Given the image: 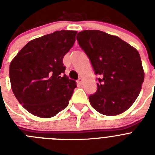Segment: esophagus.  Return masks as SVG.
I'll return each instance as SVG.
<instances>
[{
	"mask_svg": "<svg viewBox=\"0 0 155 155\" xmlns=\"http://www.w3.org/2000/svg\"><path fill=\"white\" fill-rule=\"evenodd\" d=\"M77 83H78V85H82V84H83V81H82V78H79L78 80L77 81Z\"/></svg>",
	"mask_w": 155,
	"mask_h": 155,
	"instance_id": "1",
	"label": "esophagus"
}]
</instances>
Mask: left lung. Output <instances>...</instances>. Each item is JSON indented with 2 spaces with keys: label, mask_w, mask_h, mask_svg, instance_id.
Wrapping results in <instances>:
<instances>
[{
  "label": "left lung",
  "mask_w": 155,
  "mask_h": 155,
  "mask_svg": "<svg viewBox=\"0 0 155 155\" xmlns=\"http://www.w3.org/2000/svg\"><path fill=\"white\" fill-rule=\"evenodd\" d=\"M76 38L100 76L96 92L88 98L91 106L105 116L125 112L139 95L144 79L138 51L118 36L99 30L80 31Z\"/></svg>",
  "instance_id": "left-lung-1"
}]
</instances>
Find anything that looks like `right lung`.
Returning <instances> with one entry per match:
<instances>
[{
  "instance_id": "right-lung-1",
  "label": "right lung",
  "mask_w": 155,
  "mask_h": 155,
  "mask_svg": "<svg viewBox=\"0 0 155 155\" xmlns=\"http://www.w3.org/2000/svg\"><path fill=\"white\" fill-rule=\"evenodd\" d=\"M76 34L61 30L31 40L11 62L14 94L34 116L53 117L68 105L77 86L64 74L63 58L74 46Z\"/></svg>"
}]
</instances>
